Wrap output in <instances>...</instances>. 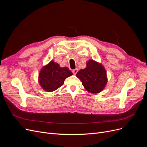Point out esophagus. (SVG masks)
I'll list each match as a JSON object with an SVG mask.
<instances>
[{"label":"esophagus","mask_w":147,"mask_h":147,"mask_svg":"<svg viewBox=\"0 0 147 147\" xmlns=\"http://www.w3.org/2000/svg\"><path fill=\"white\" fill-rule=\"evenodd\" d=\"M78 68L74 69H73V73L74 74H76L77 73H78Z\"/></svg>","instance_id":"34e87169"}]
</instances>
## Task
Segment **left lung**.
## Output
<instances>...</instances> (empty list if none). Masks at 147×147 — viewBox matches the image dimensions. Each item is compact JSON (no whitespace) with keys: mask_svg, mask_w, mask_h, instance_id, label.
I'll use <instances>...</instances> for the list:
<instances>
[{"mask_svg":"<svg viewBox=\"0 0 147 147\" xmlns=\"http://www.w3.org/2000/svg\"><path fill=\"white\" fill-rule=\"evenodd\" d=\"M86 64V68L77 73V78L89 93L98 94L104 90L108 82L105 68L101 63L94 59H89Z\"/></svg>","mask_w":147,"mask_h":147,"instance_id":"obj_1","label":"left lung"}]
</instances>
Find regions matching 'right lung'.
<instances>
[{"instance_id": "right-lung-1", "label": "right lung", "mask_w": 147, "mask_h": 147, "mask_svg": "<svg viewBox=\"0 0 147 147\" xmlns=\"http://www.w3.org/2000/svg\"><path fill=\"white\" fill-rule=\"evenodd\" d=\"M73 74L68 67H61L52 60L41 68L38 73V82L44 90L51 92L61 87L65 79Z\"/></svg>"}]
</instances>
